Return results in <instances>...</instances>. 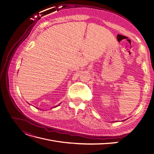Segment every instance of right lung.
Segmentation results:
<instances>
[{
    "mask_svg": "<svg viewBox=\"0 0 154 154\" xmlns=\"http://www.w3.org/2000/svg\"><path fill=\"white\" fill-rule=\"evenodd\" d=\"M60 104H59L58 105H60ZM58 105H57V106H55V107H53V108H56V107H57Z\"/></svg>",
    "mask_w": 154,
    "mask_h": 154,
    "instance_id": "obj_1",
    "label": "right lung"
}]
</instances>
